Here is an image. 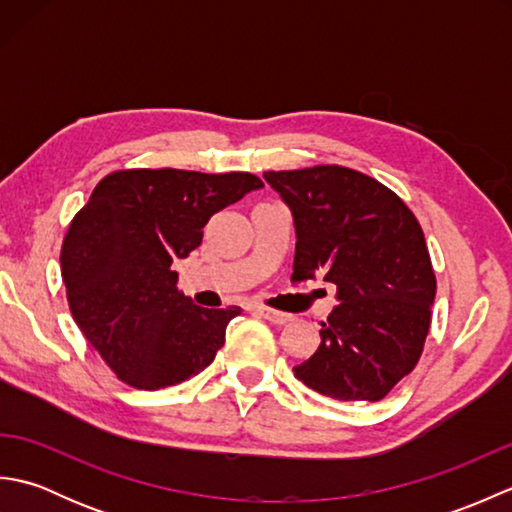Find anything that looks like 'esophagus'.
Returning a JSON list of instances; mask_svg holds the SVG:
<instances>
[{
	"label": "esophagus",
	"instance_id": "esophagus-1",
	"mask_svg": "<svg viewBox=\"0 0 512 512\" xmlns=\"http://www.w3.org/2000/svg\"><path fill=\"white\" fill-rule=\"evenodd\" d=\"M257 312H259V314H262V317H264L266 321H270V323H275V325H284V323L292 321V314H288V312H279V310H273V308H266V306H262V308H257Z\"/></svg>",
	"mask_w": 512,
	"mask_h": 512
}]
</instances>
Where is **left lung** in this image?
Instances as JSON below:
<instances>
[{
  "mask_svg": "<svg viewBox=\"0 0 512 512\" xmlns=\"http://www.w3.org/2000/svg\"><path fill=\"white\" fill-rule=\"evenodd\" d=\"M295 217L292 281L323 275L339 306L321 345L292 372L336 400L385 398L416 367L431 328L436 273L409 206L385 184L341 165L266 171Z\"/></svg>",
  "mask_w": 512,
  "mask_h": 512,
  "instance_id": "left-lung-1",
  "label": "left lung"
}]
</instances>
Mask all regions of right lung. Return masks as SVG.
I'll use <instances>...</instances> for the list:
<instances>
[{
  "label": "right lung",
  "mask_w": 512,
  "mask_h": 512,
  "mask_svg": "<svg viewBox=\"0 0 512 512\" xmlns=\"http://www.w3.org/2000/svg\"><path fill=\"white\" fill-rule=\"evenodd\" d=\"M264 187L253 173L121 169L96 184L61 246V277L85 339L129 387L178 385L211 365L242 308H198L171 264L215 213Z\"/></svg>",
  "instance_id": "obj_1"
}]
</instances>
